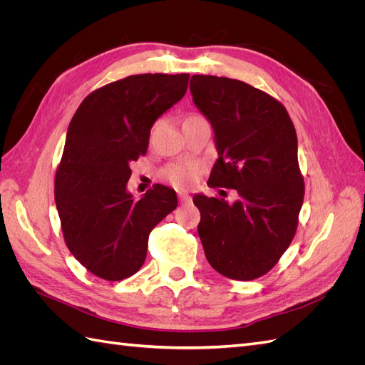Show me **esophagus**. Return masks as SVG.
<instances>
[{
  "label": "esophagus",
  "mask_w": 365,
  "mask_h": 365,
  "mask_svg": "<svg viewBox=\"0 0 365 365\" xmlns=\"http://www.w3.org/2000/svg\"><path fill=\"white\" fill-rule=\"evenodd\" d=\"M178 200H180L181 204H189L192 201V196L189 193H185V192H180L178 193Z\"/></svg>",
  "instance_id": "1"
}]
</instances>
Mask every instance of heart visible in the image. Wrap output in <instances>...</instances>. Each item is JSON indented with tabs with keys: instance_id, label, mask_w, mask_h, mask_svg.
Listing matches in <instances>:
<instances>
[{
	"instance_id": "heart-1",
	"label": "heart",
	"mask_w": 365,
	"mask_h": 365,
	"mask_svg": "<svg viewBox=\"0 0 365 365\" xmlns=\"http://www.w3.org/2000/svg\"><path fill=\"white\" fill-rule=\"evenodd\" d=\"M196 115V114H192ZM187 115V117H192ZM201 172V165L197 163H175L168 165L163 170V180L168 181L170 185L178 187V189H184V187L192 185L197 175Z\"/></svg>"
}]
</instances>
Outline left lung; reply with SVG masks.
<instances>
[{
    "mask_svg": "<svg viewBox=\"0 0 365 365\" xmlns=\"http://www.w3.org/2000/svg\"><path fill=\"white\" fill-rule=\"evenodd\" d=\"M190 91L219 152L207 184L239 195L235 204L193 196L205 257L224 277L259 279L291 245L303 205L294 123L277 98L242 81L195 74Z\"/></svg>",
    "mask_w": 365,
    "mask_h": 365,
    "instance_id": "obj_1",
    "label": "left lung"
}]
</instances>
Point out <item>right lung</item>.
<instances>
[{"mask_svg":"<svg viewBox=\"0 0 365 365\" xmlns=\"http://www.w3.org/2000/svg\"><path fill=\"white\" fill-rule=\"evenodd\" d=\"M189 74H134L97 88L77 108L54 176L65 245L108 282L134 275L146 260L150 231L178 205L155 184L141 200L126 192L132 161L146 155L150 128L180 102Z\"/></svg>","mask_w":365,"mask_h":365,"instance_id":"1","label":"right lung"}]
</instances>
